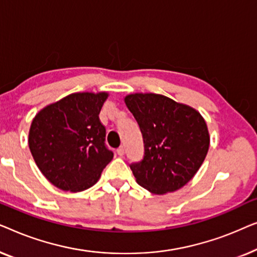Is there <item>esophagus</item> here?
<instances>
[{
    "label": "esophagus",
    "instance_id": "1",
    "mask_svg": "<svg viewBox=\"0 0 257 257\" xmlns=\"http://www.w3.org/2000/svg\"><path fill=\"white\" fill-rule=\"evenodd\" d=\"M117 155H118V156H123V155H124V148L123 147H118L117 148Z\"/></svg>",
    "mask_w": 257,
    "mask_h": 257
}]
</instances>
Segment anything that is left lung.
Returning <instances> with one entry per match:
<instances>
[{
  "instance_id": "obj_1",
  "label": "left lung",
  "mask_w": 257,
  "mask_h": 257,
  "mask_svg": "<svg viewBox=\"0 0 257 257\" xmlns=\"http://www.w3.org/2000/svg\"><path fill=\"white\" fill-rule=\"evenodd\" d=\"M124 102L143 136V160L130 164L136 182L155 194L182 189L207 155L205 120L192 107L161 94H129Z\"/></svg>"
}]
</instances>
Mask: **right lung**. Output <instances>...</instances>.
Returning <instances> with one entry per match:
<instances>
[{
  "label": "right lung",
  "mask_w": 257,
  "mask_h": 257,
  "mask_svg": "<svg viewBox=\"0 0 257 257\" xmlns=\"http://www.w3.org/2000/svg\"><path fill=\"white\" fill-rule=\"evenodd\" d=\"M108 93H73L49 104L32 120L29 148L38 169L58 189L93 186L113 160L99 114Z\"/></svg>",
  "instance_id": "add662e5"
}]
</instances>
